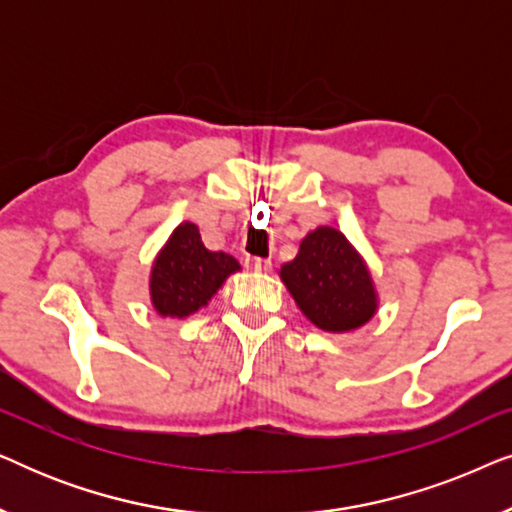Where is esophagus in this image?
<instances>
[{"mask_svg":"<svg viewBox=\"0 0 512 512\" xmlns=\"http://www.w3.org/2000/svg\"><path fill=\"white\" fill-rule=\"evenodd\" d=\"M270 261L268 258H258V256H247V268H251V270H256V272H265V270H270Z\"/></svg>","mask_w":512,"mask_h":512,"instance_id":"obj_1","label":"esophagus"}]
</instances>
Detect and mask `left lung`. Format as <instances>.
I'll return each instance as SVG.
<instances>
[{"instance_id": "obj_1", "label": "left lung", "mask_w": 512, "mask_h": 512, "mask_svg": "<svg viewBox=\"0 0 512 512\" xmlns=\"http://www.w3.org/2000/svg\"><path fill=\"white\" fill-rule=\"evenodd\" d=\"M279 275L305 317L324 331H354L375 314V289L366 265L335 228L312 230Z\"/></svg>"}]
</instances>
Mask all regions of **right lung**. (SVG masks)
<instances>
[{
    "mask_svg": "<svg viewBox=\"0 0 512 512\" xmlns=\"http://www.w3.org/2000/svg\"><path fill=\"white\" fill-rule=\"evenodd\" d=\"M240 263L223 251H209L198 226L181 223L151 270V300L163 317H188L221 289Z\"/></svg>",
    "mask_w": 512,
    "mask_h": 512,
    "instance_id": "obj_1",
    "label": "right lung"
}]
</instances>
